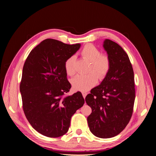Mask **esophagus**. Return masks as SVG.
<instances>
[{
    "instance_id": "obj_1",
    "label": "esophagus",
    "mask_w": 156,
    "mask_h": 156,
    "mask_svg": "<svg viewBox=\"0 0 156 156\" xmlns=\"http://www.w3.org/2000/svg\"><path fill=\"white\" fill-rule=\"evenodd\" d=\"M82 94H83V98L85 99V98H86V96H87V92H82Z\"/></svg>"
}]
</instances>
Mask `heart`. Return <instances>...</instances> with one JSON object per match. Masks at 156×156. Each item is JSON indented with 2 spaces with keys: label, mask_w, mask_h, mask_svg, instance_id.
<instances>
[{
  "label": "heart",
  "mask_w": 156,
  "mask_h": 156,
  "mask_svg": "<svg viewBox=\"0 0 156 156\" xmlns=\"http://www.w3.org/2000/svg\"><path fill=\"white\" fill-rule=\"evenodd\" d=\"M81 55L90 62L88 71L92 72L84 75H77L72 80V85L75 90L86 92L96 85L98 78L103 80L106 77L111 68V60L107 54L101 53L100 49L91 44L83 47ZM74 56H70L65 61L64 69L69 76H73L76 72Z\"/></svg>",
  "instance_id": "b5f03b06"
}]
</instances>
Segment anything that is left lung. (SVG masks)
Segmentation results:
<instances>
[{
    "label": "left lung",
    "instance_id": "obj_1",
    "mask_svg": "<svg viewBox=\"0 0 156 156\" xmlns=\"http://www.w3.org/2000/svg\"><path fill=\"white\" fill-rule=\"evenodd\" d=\"M103 47L111 60V68L100 85L85 98L92 112L87 118L89 129L98 137L119 135L128 124L135 98L134 73L129 56L115 41L106 39Z\"/></svg>",
    "mask_w": 156,
    "mask_h": 156
}]
</instances>
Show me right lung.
Here are the masks:
<instances>
[{"instance_id": "obj_1", "label": "right lung", "mask_w": 156, "mask_h": 156, "mask_svg": "<svg viewBox=\"0 0 156 156\" xmlns=\"http://www.w3.org/2000/svg\"><path fill=\"white\" fill-rule=\"evenodd\" d=\"M81 45L46 39L25 60L20 83L23 109L33 128L48 137L68 132L71 118L84 103L81 92L68 96L72 87L64 62Z\"/></svg>"}]
</instances>
